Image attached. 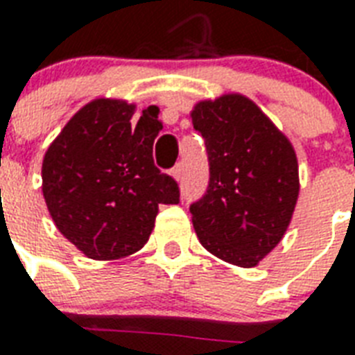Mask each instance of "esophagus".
Returning a JSON list of instances; mask_svg holds the SVG:
<instances>
[{"label": "esophagus", "instance_id": "obj_1", "mask_svg": "<svg viewBox=\"0 0 355 355\" xmlns=\"http://www.w3.org/2000/svg\"><path fill=\"white\" fill-rule=\"evenodd\" d=\"M171 175H173V178H175V180H180V178H182V175H184V166H182V164H177V166L173 167Z\"/></svg>", "mask_w": 355, "mask_h": 355}]
</instances>
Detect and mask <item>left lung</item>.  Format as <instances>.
I'll list each match as a JSON object with an SVG mask.
<instances>
[{
	"label": "left lung",
	"instance_id": "8db88e82",
	"mask_svg": "<svg viewBox=\"0 0 355 355\" xmlns=\"http://www.w3.org/2000/svg\"><path fill=\"white\" fill-rule=\"evenodd\" d=\"M191 123L210 160L206 195L189 208L195 234L223 261L256 267L293 219L300 191L295 147L241 94L195 103Z\"/></svg>",
	"mask_w": 355,
	"mask_h": 355
}]
</instances>
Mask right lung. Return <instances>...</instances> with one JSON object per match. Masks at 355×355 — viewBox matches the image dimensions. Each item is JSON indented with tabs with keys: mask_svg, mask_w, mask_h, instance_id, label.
Listing matches in <instances>:
<instances>
[{
	"mask_svg": "<svg viewBox=\"0 0 355 355\" xmlns=\"http://www.w3.org/2000/svg\"><path fill=\"white\" fill-rule=\"evenodd\" d=\"M134 112V103L97 97L73 114L44 155L49 216L86 258L108 261L138 252L158 206L178 202L177 182L153 162L158 112L144 110L136 125Z\"/></svg>",
	"mask_w": 355,
	"mask_h": 355,
	"instance_id": "1",
	"label": "right lung"
}]
</instances>
